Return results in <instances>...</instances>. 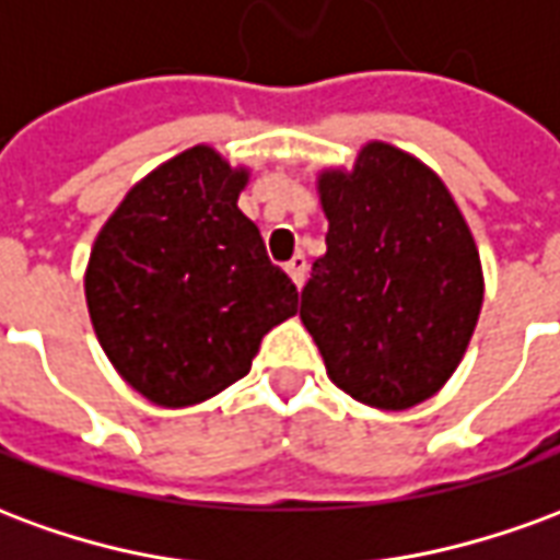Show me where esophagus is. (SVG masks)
<instances>
[{"instance_id":"1","label":"esophagus","mask_w":560,"mask_h":560,"mask_svg":"<svg viewBox=\"0 0 560 560\" xmlns=\"http://www.w3.org/2000/svg\"><path fill=\"white\" fill-rule=\"evenodd\" d=\"M284 269H288V276L293 279V284L300 288L305 281V269H308V260H305V255H293L288 264H284Z\"/></svg>"}]
</instances>
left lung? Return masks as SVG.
<instances>
[{
    "instance_id": "1",
    "label": "left lung",
    "mask_w": 560,
    "mask_h": 560,
    "mask_svg": "<svg viewBox=\"0 0 560 560\" xmlns=\"http://www.w3.org/2000/svg\"><path fill=\"white\" fill-rule=\"evenodd\" d=\"M327 255L300 317L329 381L381 411L420 405L456 372L482 305L480 255L446 185L422 161L369 143L320 176Z\"/></svg>"
}]
</instances>
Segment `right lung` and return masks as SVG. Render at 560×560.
<instances>
[{
	"label": "right lung",
	"mask_w": 560,
	"mask_h": 560,
	"mask_svg": "<svg viewBox=\"0 0 560 560\" xmlns=\"http://www.w3.org/2000/svg\"><path fill=\"white\" fill-rule=\"evenodd\" d=\"M245 179L215 149H188L135 185L92 245L95 336L155 405L185 408L236 384L296 312V284L236 207Z\"/></svg>",
	"instance_id": "obj_1"
}]
</instances>
